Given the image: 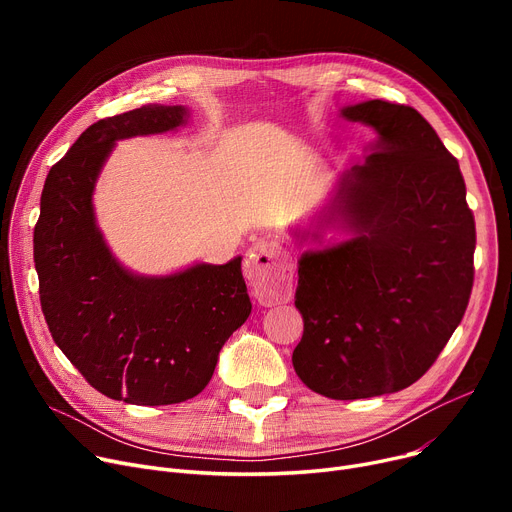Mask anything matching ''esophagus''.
Returning a JSON list of instances; mask_svg holds the SVG:
<instances>
[{
    "mask_svg": "<svg viewBox=\"0 0 512 512\" xmlns=\"http://www.w3.org/2000/svg\"><path fill=\"white\" fill-rule=\"evenodd\" d=\"M247 276L261 305L288 303L292 297V270L278 242L263 240L249 249Z\"/></svg>",
    "mask_w": 512,
    "mask_h": 512,
    "instance_id": "esophagus-1",
    "label": "esophagus"
}]
</instances>
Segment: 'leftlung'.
I'll return each instance as SVG.
<instances>
[{"instance_id": "obj_1", "label": "left lung", "mask_w": 512, "mask_h": 512, "mask_svg": "<svg viewBox=\"0 0 512 512\" xmlns=\"http://www.w3.org/2000/svg\"><path fill=\"white\" fill-rule=\"evenodd\" d=\"M340 116L375 139L290 228L317 245L299 257L292 365L313 392L357 400L409 388L438 359L469 303L475 222L459 161L417 110L369 99Z\"/></svg>"}]
</instances>
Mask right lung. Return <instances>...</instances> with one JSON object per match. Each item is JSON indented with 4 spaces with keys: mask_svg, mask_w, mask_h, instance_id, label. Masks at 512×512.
<instances>
[{
    "mask_svg": "<svg viewBox=\"0 0 512 512\" xmlns=\"http://www.w3.org/2000/svg\"><path fill=\"white\" fill-rule=\"evenodd\" d=\"M184 105H143L89 126L53 166L33 247L51 338L107 398L159 407L197 396L251 299L240 255L145 276L118 261L97 226L93 193L118 141L188 124Z\"/></svg>",
    "mask_w": 512,
    "mask_h": 512,
    "instance_id": "add662e5",
    "label": "right lung"
}]
</instances>
